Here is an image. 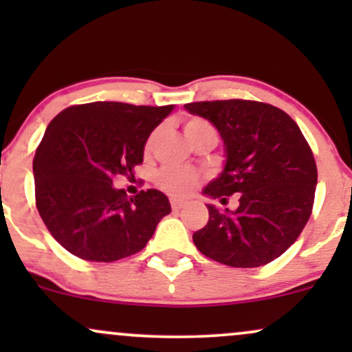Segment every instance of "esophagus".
Masks as SVG:
<instances>
[{"instance_id": "34e87169", "label": "esophagus", "mask_w": 352, "mask_h": 352, "mask_svg": "<svg viewBox=\"0 0 352 352\" xmlns=\"http://www.w3.org/2000/svg\"><path fill=\"white\" fill-rule=\"evenodd\" d=\"M170 205H172L173 210H180L185 205V201L180 200V199H170Z\"/></svg>"}]
</instances>
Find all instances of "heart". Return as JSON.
<instances>
[{
  "instance_id": "obj_1",
  "label": "heart",
  "mask_w": 352,
  "mask_h": 352,
  "mask_svg": "<svg viewBox=\"0 0 352 352\" xmlns=\"http://www.w3.org/2000/svg\"><path fill=\"white\" fill-rule=\"evenodd\" d=\"M204 129H212V125L201 119H190L187 124H185L184 131L185 135L193 134V132L204 131ZM153 137L155 134L151 135L148 139L147 147H151L153 142ZM200 175L199 172L190 170V168H162L159 173H157V184H159L160 188H164L165 192L172 193L175 197H185L195 188V185L199 184Z\"/></svg>"
}]
</instances>
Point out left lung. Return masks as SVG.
Returning <instances> with one entry per match:
<instances>
[{
	"instance_id": "1",
	"label": "left lung",
	"mask_w": 352,
	"mask_h": 352,
	"mask_svg": "<svg viewBox=\"0 0 352 352\" xmlns=\"http://www.w3.org/2000/svg\"><path fill=\"white\" fill-rule=\"evenodd\" d=\"M207 119L223 140L225 164L204 195L238 208L207 204L208 223L193 233L205 256L235 268H256L292 246L309 220L318 184L313 152L286 112L254 100L185 104Z\"/></svg>"
}]
</instances>
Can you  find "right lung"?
Wrapping results in <instances>:
<instances>
[{"label": "right lung", "instance_id": "add662e5", "mask_svg": "<svg viewBox=\"0 0 352 352\" xmlns=\"http://www.w3.org/2000/svg\"><path fill=\"white\" fill-rule=\"evenodd\" d=\"M173 106L89 102L59 112L36 151V207L51 235L87 261L131 256L172 212L155 188L127 197L112 179L134 172L153 129Z\"/></svg>", "mask_w": 352, "mask_h": 352}]
</instances>
